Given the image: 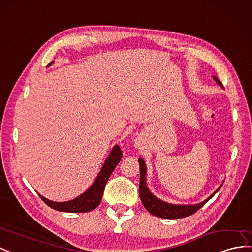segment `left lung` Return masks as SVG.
<instances>
[{"label": "left lung", "mask_w": 252, "mask_h": 252, "mask_svg": "<svg viewBox=\"0 0 252 252\" xmlns=\"http://www.w3.org/2000/svg\"><path fill=\"white\" fill-rule=\"evenodd\" d=\"M213 78L215 81H216L220 85V87L222 88V83L220 82L215 76H213ZM138 161L140 164V187H139L140 199H141V201H142V203L147 210V212L151 213L152 215H154V216H156V217L165 218V219H177V218L190 216V215L194 214L199 210V208L203 206L208 200L212 199L214 195L217 193L220 187L222 186V184H221V185H220L216 189V191H214L210 195V197L197 204L186 205V204L169 203V202H165V201L158 199L156 195H154L150 191V189H149V187H147V184H146V172H147L146 164L142 158H139Z\"/></svg>", "instance_id": "left-lung-1"}]
</instances>
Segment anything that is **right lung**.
I'll return each instance as SVG.
<instances>
[{
    "mask_svg": "<svg viewBox=\"0 0 252 252\" xmlns=\"http://www.w3.org/2000/svg\"><path fill=\"white\" fill-rule=\"evenodd\" d=\"M52 64L53 61L47 67L51 66ZM122 156L123 153L120 149V146L114 145L105 162H103L96 180L83 193L78 195L75 199L65 202H54L42 197L41 194H39V197L48 206H50L55 211L66 213H87L93 211L94 208L99 205L106 184L109 180L110 175L113 172V170L121 161Z\"/></svg>",
    "mask_w": 252,
    "mask_h": 252,
    "instance_id": "add662e5",
    "label": "right lung"
}]
</instances>
